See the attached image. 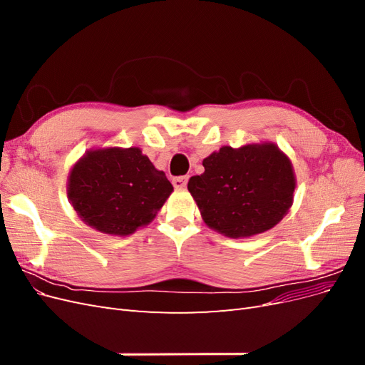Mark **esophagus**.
Returning a JSON list of instances; mask_svg holds the SVG:
<instances>
[{
  "instance_id": "esophagus-1",
  "label": "esophagus",
  "mask_w": 365,
  "mask_h": 365,
  "mask_svg": "<svg viewBox=\"0 0 365 365\" xmlns=\"http://www.w3.org/2000/svg\"><path fill=\"white\" fill-rule=\"evenodd\" d=\"M187 181H189V176H176V178L172 180L176 189H184V187L187 185Z\"/></svg>"
}]
</instances>
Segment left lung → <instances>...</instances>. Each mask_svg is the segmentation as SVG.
Masks as SVG:
<instances>
[{
  "instance_id": "1",
  "label": "left lung",
  "mask_w": 365,
  "mask_h": 365,
  "mask_svg": "<svg viewBox=\"0 0 365 365\" xmlns=\"http://www.w3.org/2000/svg\"><path fill=\"white\" fill-rule=\"evenodd\" d=\"M204 173L187 189L204 222L227 237H250L277 225L292 205L295 175L274 145L220 148L204 161Z\"/></svg>"
}]
</instances>
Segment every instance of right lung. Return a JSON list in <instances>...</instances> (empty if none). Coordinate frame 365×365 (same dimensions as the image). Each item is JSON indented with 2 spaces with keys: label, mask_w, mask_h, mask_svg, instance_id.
I'll use <instances>...</instances> for the list:
<instances>
[{
  "label": "right lung",
  "mask_w": 365,
  "mask_h": 365,
  "mask_svg": "<svg viewBox=\"0 0 365 365\" xmlns=\"http://www.w3.org/2000/svg\"><path fill=\"white\" fill-rule=\"evenodd\" d=\"M173 185L138 148L88 150L68 176V200L86 225L128 236L157 216Z\"/></svg>",
  "instance_id": "add662e5"
}]
</instances>
